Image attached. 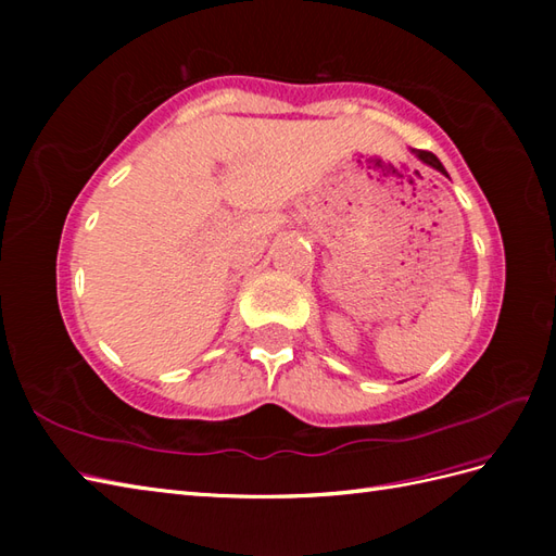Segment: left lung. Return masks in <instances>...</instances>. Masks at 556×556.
I'll return each instance as SVG.
<instances>
[{"label": "left lung", "mask_w": 556, "mask_h": 556, "mask_svg": "<svg viewBox=\"0 0 556 556\" xmlns=\"http://www.w3.org/2000/svg\"><path fill=\"white\" fill-rule=\"evenodd\" d=\"M413 152H416V157H420L425 164H430V167H434L437 172H442V174L446 176V172H444V167H442V162L437 160V157L432 155V152H428V150H413Z\"/></svg>", "instance_id": "8db88e82"}]
</instances>
